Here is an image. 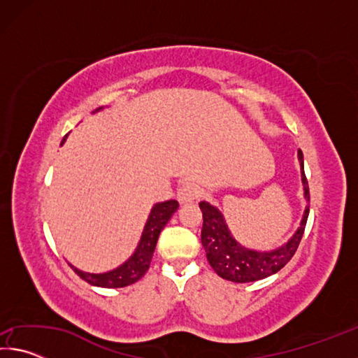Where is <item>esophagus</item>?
Wrapping results in <instances>:
<instances>
[{
  "mask_svg": "<svg viewBox=\"0 0 358 358\" xmlns=\"http://www.w3.org/2000/svg\"><path fill=\"white\" fill-rule=\"evenodd\" d=\"M199 196H201V189H199V186L194 183H189V181H186V183L181 185L178 189V194H177L180 203L194 202Z\"/></svg>",
  "mask_w": 358,
  "mask_h": 358,
  "instance_id": "1",
  "label": "esophagus"
}]
</instances>
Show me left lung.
Segmentation results:
<instances>
[{
    "mask_svg": "<svg viewBox=\"0 0 358 358\" xmlns=\"http://www.w3.org/2000/svg\"><path fill=\"white\" fill-rule=\"evenodd\" d=\"M299 161L301 167L303 191H305L306 202H310V187H308L305 167H303L301 150H299ZM199 207H201L203 216L201 238L208 262L217 276L232 282L259 281L280 271L292 259L296 248H299L303 232H305L308 215H310V203H308L300 227L295 230L290 240H287V243L271 251H256L248 250L234 238L226 220L216 207L208 202H201Z\"/></svg>",
    "mask_w": 358,
    "mask_h": 358,
    "instance_id": "8db88e82",
    "label": "left lung"
}]
</instances>
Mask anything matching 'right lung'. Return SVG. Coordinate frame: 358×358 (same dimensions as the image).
Returning a JSON list of instances; mask_svg holds the SVG:
<instances>
[{
	"mask_svg": "<svg viewBox=\"0 0 358 358\" xmlns=\"http://www.w3.org/2000/svg\"><path fill=\"white\" fill-rule=\"evenodd\" d=\"M101 108L102 107H99L98 110H101ZM66 137L63 138L62 145L64 143ZM177 208H178L177 201L159 202L151 208L147 224H145L143 227L141 241H138L134 254H132V256L126 260L123 265L107 271V273H87V271L76 268L74 265H71V268L74 270L83 281L92 284V286L112 289V287H124V286H129V284H134L136 281L141 280V278L147 273V270L150 268L151 257H153V252L157 243V238H159L161 230L164 229V226L169 222V220H171L175 211H177Z\"/></svg>",
	"mask_w": 358,
	"mask_h": 358,
	"instance_id": "obj_1",
	"label": "right lung"
}]
</instances>
